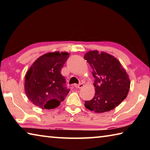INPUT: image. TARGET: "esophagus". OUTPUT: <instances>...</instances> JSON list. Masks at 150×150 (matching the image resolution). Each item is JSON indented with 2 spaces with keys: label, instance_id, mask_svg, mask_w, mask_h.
I'll use <instances>...</instances> for the list:
<instances>
[{
  "label": "esophagus",
  "instance_id": "34e87169",
  "mask_svg": "<svg viewBox=\"0 0 150 150\" xmlns=\"http://www.w3.org/2000/svg\"><path fill=\"white\" fill-rule=\"evenodd\" d=\"M74 87L76 88H81L84 87V85H83V83H80V84H75Z\"/></svg>",
  "mask_w": 150,
  "mask_h": 150
}]
</instances>
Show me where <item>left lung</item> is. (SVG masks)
<instances>
[{"label":"left lung","instance_id":"1","mask_svg":"<svg viewBox=\"0 0 150 150\" xmlns=\"http://www.w3.org/2000/svg\"><path fill=\"white\" fill-rule=\"evenodd\" d=\"M84 59L92 67L95 79V96L85 101V106L96 113L115 108L126 98L130 89V81L126 70L116 57L104 52L89 51Z\"/></svg>","mask_w":150,"mask_h":150}]
</instances>
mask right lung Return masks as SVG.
I'll return each mask as SVG.
<instances>
[{
	"instance_id": "obj_1",
	"label": "right lung",
	"mask_w": 150,
	"mask_h": 150,
	"mask_svg": "<svg viewBox=\"0 0 150 150\" xmlns=\"http://www.w3.org/2000/svg\"><path fill=\"white\" fill-rule=\"evenodd\" d=\"M69 56L68 52H50L38 58L25 75L27 97L42 109L59 106L69 92L64 85L62 68Z\"/></svg>"
}]
</instances>
